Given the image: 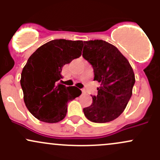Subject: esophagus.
I'll return each instance as SVG.
<instances>
[{
  "label": "esophagus",
  "mask_w": 160,
  "mask_h": 160,
  "mask_svg": "<svg viewBox=\"0 0 160 160\" xmlns=\"http://www.w3.org/2000/svg\"><path fill=\"white\" fill-rule=\"evenodd\" d=\"M82 91H83H83H84V90H82Z\"/></svg>",
  "instance_id": "1"
}]
</instances>
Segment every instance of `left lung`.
<instances>
[{
	"instance_id": "8db88e82",
	"label": "left lung",
	"mask_w": 160,
	"mask_h": 160,
	"mask_svg": "<svg viewBox=\"0 0 160 160\" xmlns=\"http://www.w3.org/2000/svg\"><path fill=\"white\" fill-rule=\"evenodd\" d=\"M83 57L91 64L94 78L101 83L98 95L83 108L87 118L105 123L117 118L126 108L135 79L128 59L115 46L103 40L84 41Z\"/></svg>"
}]
</instances>
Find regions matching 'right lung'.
Masks as SVG:
<instances>
[{
    "mask_svg": "<svg viewBox=\"0 0 160 160\" xmlns=\"http://www.w3.org/2000/svg\"><path fill=\"white\" fill-rule=\"evenodd\" d=\"M83 41L55 39L40 46L28 58L21 76L24 101L38 120L56 123L66 117L67 103L81 94L76 87L59 83L62 68L82 54Z\"/></svg>",
    "mask_w": 160,
    "mask_h": 160,
    "instance_id": "right-lung-1",
    "label": "right lung"
}]
</instances>
